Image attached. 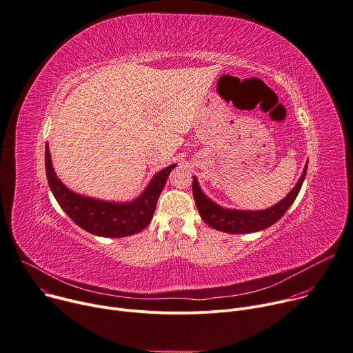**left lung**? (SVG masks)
<instances>
[{
    "instance_id": "1",
    "label": "left lung",
    "mask_w": 353,
    "mask_h": 353,
    "mask_svg": "<svg viewBox=\"0 0 353 353\" xmlns=\"http://www.w3.org/2000/svg\"><path fill=\"white\" fill-rule=\"evenodd\" d=\"M305 172L307 164L303 170L300 179L297 181L296 186L289 192L288 196L275 206L265 210H234L221 208L206 196L198 183L196 176H193L192 190L194 203H196V208L203 221L214 230L230 234H247L261 231L270 227L272 224H275L288 212V209L297 198L303 181L305 178Z\"/></svg>"
}]
</instances>
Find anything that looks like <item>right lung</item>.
<instances>
[{"mask_svg":"<svg viewBox=\"0 0 353 353\" xmlns=\"http://www.w3.org/2000/svg\"><path fill=\"white\" fill-rule=\"evenodd\" d=\"M46 176L52 193L67 216L85 231L99 237L121 239L144 230L151 221L157 201L175 164L157 172L140 196L132 202H106L70 190L56 175L49 145L45 151Z\"/></svg>","mask_w":353,"mask_h":353,"instance_id":"add662e5","label":"right lung"}]
</instances>
